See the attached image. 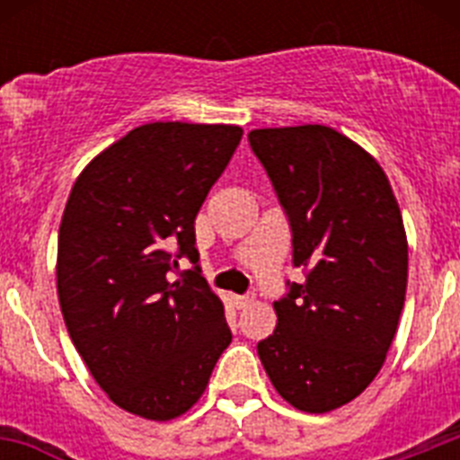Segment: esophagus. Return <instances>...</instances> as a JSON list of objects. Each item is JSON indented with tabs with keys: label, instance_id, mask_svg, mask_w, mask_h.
<instances>
[{
	"label": "esophagus",
	"instance_id": "1",
	"mask_svg": "<svg viewBox=\"0 0 460 460\" xmlns=\"http://www.w3.org/2000/svg\"><path fill=\"white\" fill-rule=\"evenodd\" d=\"M251 302H253V295H237V296H234V304H237V308H246Z\"/></svg>",
	"mask_w": 460,
	"mask_h": 460
}]
</instances>
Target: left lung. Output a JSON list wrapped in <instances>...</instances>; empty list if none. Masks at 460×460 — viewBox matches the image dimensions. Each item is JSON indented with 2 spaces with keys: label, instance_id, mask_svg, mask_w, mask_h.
I'll list each match as a JSON object with an SVG mask.
<instances>
[{
  "label": "left lung",
  "instance_id": "obj_1",
  "mask_svg": "<svg viewBox=\"0 0 460 460\" xmlns=\"http://www.w3.org/2000/svg\"><path fill=\"white\" fill-rule=\"evenodd\" d=\"M249 145L292 233V267L258 357L276 392L304 412L350 403L373 382L396 334L408 242L376 158L329 126L258 128Z\"/></svg>",
  "mask_w": 460,
  "mask_h": 460
}]
</instances>
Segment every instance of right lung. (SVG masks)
Returning <instances> with one entry per match:
<instances>
[{"mask_svg": "<svg viewBox=\"0 0 460 460\" xmlns=\"http://www.w3.org/2000/svg\"><path fill=\"white\" fill-rule=\"evenodd\" d=\"M242 133L137 126L93 158L68 195L57 246L64 323L101 389L145 420L186 412L233 341L198 265L195 217ZM181 257L189 272L179 271Z\"/></svg>", "mask_w": 460, "mask_h": 460, "instance_id": "right-lung-1", "label": "right lung"}]
</instances>
